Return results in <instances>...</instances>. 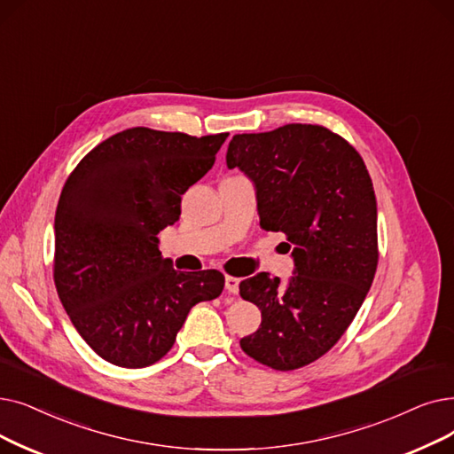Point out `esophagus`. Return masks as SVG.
<instances>
[{
    "mask_svg": "<svg viewBox=\"0 0 454 454\" xmlns=\"http://www.w3.org/2000/svg\"><path fill=\"white\" fill-rule=\"evenodd\" d=\"M224 286H226V291L231 293V294H238V293H239V278H235V276L226 274Z\"/></svg>",
    "mask_w": 454,
    "mask_h": 454,
    "instance_id": "esophagus-1",
    "label": "esophagus"
}]
</instances>
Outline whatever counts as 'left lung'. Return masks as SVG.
<instances>
[{
  "label": "left lung",
  "mask_w": 454,
  "mask_h": 454,
  "mask_svg": "<svg viewBox=\"0 0 454 454\" xmlns=\"http://www.w3.org/2000/svg\"><path fill=\"white\" fill-rule=\"evenodd\" d=\"M226 165L254 182L260 226L287 235L294 262L286 284L267 272L239 284L262 309L241 348L276 371L304 367L338 343L377 272L371 176L343 137L313 124L233 135Z\"/></svg>",
  "instance_id": "left-lung-1"
}]
</instances>
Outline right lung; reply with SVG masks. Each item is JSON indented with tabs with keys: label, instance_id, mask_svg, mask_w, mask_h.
<instances>
[{
	"label": "right lung",
	"instance_id": "obj_1",
	"mask_svg": "<svg viewBox=\"0 0 454 454\" xmlns=\"http://www.w3.org/2000/svg\"><path fill=\"white\" fill-rule=\"evenodd\" d=\"M228 133L129 128L90 150L55 211L53 280L68 317L106 362L139 369L172 348L194 304L224 287L219 270L182 272L157 233L213 167Z\"/></svg>",
	"mask_w": 454,
	"mask_h": 454
}]
</instances>
